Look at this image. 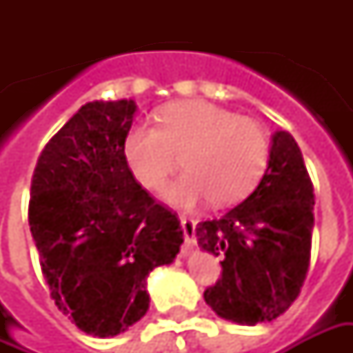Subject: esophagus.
<instances>
[{"label": "esophagus", "instance_id": "obj_1", "mask_svg": "<svg viewBox=\"0 0 353 353\" xmlns=\"http://www.w3.org/2000/svg\"><path fill=\"white\" fill-rule=\"evenodd\" d=\"M181 229H183L185 248H192L196 238H194V229H196V221L189 219V217H181Z\"/></svg>", "mask_w": 353, "mask_h": 353}]
</instances>
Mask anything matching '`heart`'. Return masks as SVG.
I'll return each mask as SVG.
<instances>
[{
    "label": "heart",
    "mask_w": 353,
    "mask_h": 353,
    "mask_svg": "<svg viewBox=\"0 0 353 353\" xmlns=\"http://www.w3.org/2000/svg\"><path fill=\"white\" fill-rule=\"evenodd\" d=\"M132 174L147 189H161L179 166L183 176L166 187L164 199L192 210L212 199L217 206L244 199L268 161V138L257 121L206 100L170 103L159 126L136 124L124 138Z\"/></svg>",
    "instance_id": "heart-1"
}]
</instances>
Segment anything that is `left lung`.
Segmentation results:
<instances>
[{
	"mask_svg": "<svg viewBox=\"0 0 353 353\" xmlns=\"http://www.w3.org/2000/svg\"><path fill=\"white\" fill-rule=\"evenodd\" d=\"M314 185L293 136L274 132L257 189L236 208L196 225L199 245L221 257L204 301L240 325L272 321L293 304L310 266Z\"/></svg>",
	"mask_w": 353,
	"mask_h": 353,
	"instance_id": "left-lung-1",
	"label": "left lung"
}]
</instances>
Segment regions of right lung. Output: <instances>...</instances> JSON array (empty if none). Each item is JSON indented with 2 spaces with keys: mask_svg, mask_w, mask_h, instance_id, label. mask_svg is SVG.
Here are the masks:
<instances>
[{
  "mask_svg": "<svg viewBox=\"0 0 353 353\" xmlns=\"http://www.w3.org/2000/svg\"><path fill=\"white\" fill-rule=\"evenodd\" d=\"M136 101H88L37 159L28 221L58 310L81 331L115 336L145 316L147 276L183 244L172 210L124 157Z\"/></svg>",
  "mask_w": 353,
  "mask_h": 353,
  "instance_id": "right-lung-1",
  "label": "right lung"
}]
</instances>
